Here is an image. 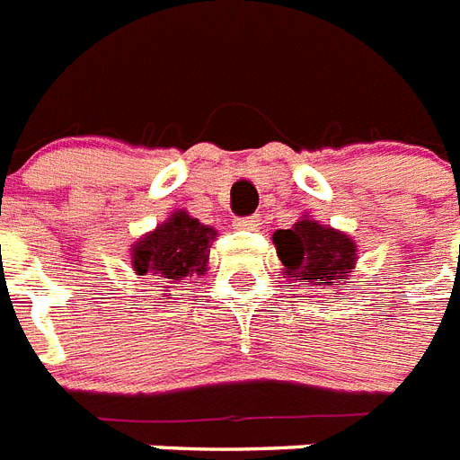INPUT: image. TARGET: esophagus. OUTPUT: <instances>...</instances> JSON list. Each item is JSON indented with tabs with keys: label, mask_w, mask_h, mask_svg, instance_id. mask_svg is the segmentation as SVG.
Returning a JSON list of instances; mask_svg holds the SVG:
<instances>
[{
	"label": "esophagus",
	"mask_w": 460,
	"mask_h": 460,
	"mask_svg": "<svg viewBox=\"0 0 460 460\" xmlns=\"http://www.w3.org/2000/svg\"><path fill=\"white\" fill-rule=\"evenodd\" d=\"M233 226L237 227V230H256V227L261 226V220H259V216H249V218H234Z\"/></svg>",
	"instance_id": "obj_1"
}]
</instances>
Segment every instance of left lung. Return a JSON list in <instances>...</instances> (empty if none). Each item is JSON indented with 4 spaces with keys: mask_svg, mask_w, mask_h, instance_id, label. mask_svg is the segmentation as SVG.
<instances>
[{
    "mask_svg": "<svg viewBox=\"0 0 460 460\" xmlns=\"http://www.w3.org/2000/svg\"><path fill=\"white\" fill-rule=\"evenodd\" d=\"M273 244L289 288L337 292L358 261V247L347 233L311 216H301L289 230H275Z\"/></svg>",
    "mask_w": 460,
    "mask_h": 460,
    "instance_id": "8db88e82",
    "label": "left lung"
}]
</instances>
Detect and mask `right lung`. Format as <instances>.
<instances>
[{
  "label": "right lung",
  "instance_id": "obj_1",
  "mask_svg": "<svg viewBox=\"0 0 460 460\" xmlns=\"http://www.w3.org/2000/svg\"><path fill=\"white\" fill-rule=\"evenodd\" d=\"M218 230L192 218L185 208L172 211L164 223L142 234L130 247V266L135 275L152 282V292L164 299L172 296L171 288L187 278H199L208 270V252Z\"/></svg>",
  "mask_w": 460,
  "mask_h": 460
}]
</instances>
